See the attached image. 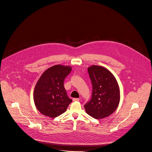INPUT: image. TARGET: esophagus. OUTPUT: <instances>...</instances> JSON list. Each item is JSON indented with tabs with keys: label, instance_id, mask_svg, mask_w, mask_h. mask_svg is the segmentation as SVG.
Returning <instances> with one entry per match:
<instances>
[{
	"label": "esophagus",
	"instance_id": "esophagus-1",
	"mask_svg": "<svg viewBox=\"0 0 152 152\" xmlns=\"http://www.w3.org/2000/svg\"><path fill=\"white\" fill-rule=\"evenodd\" d=\"M73 100L74 102H78L79 100V98H74V99H73Z\"/></svg>",
	"mask_w": 152,
	"mask_h": 152
}]
</instances>
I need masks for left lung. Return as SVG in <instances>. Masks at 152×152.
Masks as SVG:
<instances>
[{
    "label": "left lung",
    "mask_w": 152,
    "mask_h": 152,
    "mask_svg": "<svg viewBox=\"0 0 152 152\" xmlns=\"http://www.w3.org/2000/svg\"><path fill=\"white\" fill-rule=\"evenodd\" d=\"M93 86L91 100L84 105L86 113L96 119L111 115L118 106L120 88L113 73L99 66L88 68Z\"/></svg>",
    "instance_id": "8db88e82"
}]
</instances>
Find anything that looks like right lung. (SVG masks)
Listing matches in <instances>:
<instances>
[{
    "instance_id": "right-lung-1",
    "label": "right lung",
    "mask_w": 152,
    "mask_h": 152,
    "mask_svg": "<svg viewBox=\"0 0 152 152\" xmlns=\"http://www.w3.org/2000/svg\"><path fill=\"white\" fill-rule=\"evenodd\" d=\"M71 71L70 66L56 65L42 74L34 91L35 106L42 114L54 118L66 112L72 100L67 94L64 81Z\"/></svg>"
}]
</instances>
